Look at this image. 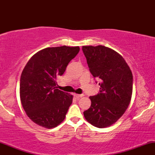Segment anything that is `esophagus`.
Here are the masks:
<instances>
[{
	"label": "esophagus",
	"mask_w": 155,
	"mask_h": 155,
	"mask_svg": "<svg viewBox=\"0 0 155 155\" xmlns=\"http://www.w3.org/2000/svg\"><path fill=\"white\" fill-rule=\"evenodd\" d=\"M74 96H75L76 98L79 99V98H80V97H83L84 95H79V94H74Z\"/></svg>",
	"instance_id": "34e87169"
}]
</instances>
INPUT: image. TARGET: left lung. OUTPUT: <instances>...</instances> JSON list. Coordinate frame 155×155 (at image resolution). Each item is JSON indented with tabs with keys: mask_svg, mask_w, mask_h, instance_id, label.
Returning <instances> with one entry per match:
<instances>
[{
	"mask_svg": "<svg viewBox=\"0 0 155 155\" xmlns=\"http://www.w3.org/2000/svg\"><path fill=\"white\" fill-rule=\"evenodd\" d=\"M90 71L100 81V92L90 96L91 106L84 111L88 122L103 128L117 122L130 103L133 74L121 55L110 48L83 46Z\"/></svg>",
	"mask_w": 155,
	"mask_h": 155,
	"instance_id": "1",
	"label": "left lung"
}]
</instances>
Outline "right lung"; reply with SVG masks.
I'll return each instance as SVG.
<instances>
[{"mask_svg": "<svg viewBox=\"0 0 155 155\" xmlns=\"http://www.w3.org/2000/svg\"><path fill=\"white\" fill-rule=\"evenodd\" d=\"M79 47H48L32 56L23 69L19 95L27 115L35 124L50 129L65 120L73 95L57 89V76L79 51Z\"/></svg>", "mask_w": 155, "mask_h": 155, "instance_id": "1", "label": "right lung"}]
</instances>
